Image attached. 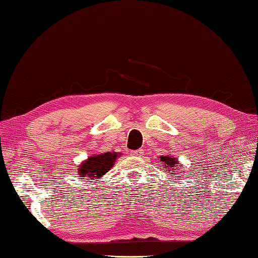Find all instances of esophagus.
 Here are the masks:
<instances>
[{"label":"esophagus","mask_w":258,"mask_h":258,"mask_svg":"<svg viewBox=\"0 0 258 258\" xmlns=\"http://www.w3.org/2000/svg\"><path fill=\"white\" fill-rule=\"evenodd\" d=\"M131 155L132 156H141L144 154V151L142 149H137V151H131Z\"/></svg>","instance_id":"1"}]
</instances>
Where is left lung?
<instances>
[{"mask_svg": "<svg viewBox=\"0 0 258 258\" xmlns=\"http://www.w3.org/2000/svg\"><path fill=\"white\" fill-rule=\"evenodd\" d=\"M160 160H161V162L164 164L166 169H168L167 171L171 172V174H172L174 170H178V168H176V167H179V163H178V161L176 160V157L164 155V156H161ZM174 167L175 168V169H173Z\"/></svg>", "mask_w": 258, "mask_h": 258, "instance_id": "1", "label": "left lung"}]
</instances>
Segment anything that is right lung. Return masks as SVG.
<instances>
[{
	"mask_svg": "<svg viewBox=\"0 0 258 258\" xmlns=\"http://www.w3.org/2000/svg\"><path fill=\"white\" fill-rule=\"evenodd\" d=\"M119 155L120 154L114 152L95 154V155L89 156L86 161L81 163V166L78 169V174L81 177H89L95 179L101 178L103 175L110 170L111 167H113Z\"/></svg>",
	"mask_w": 258,
	"mask_h": 258,
	"instance_id": "right-lung-1",
	"label": "right lung"
}]
</instances>
